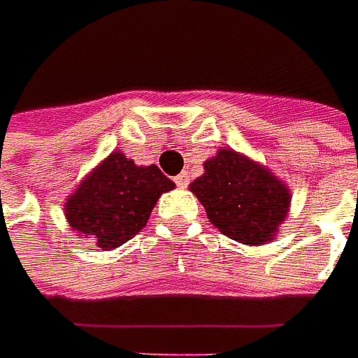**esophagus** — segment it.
Returning a JSON list of instances; mask_svg holds the SVG:
<instances>
[{"instance_id": "esophagus-1", "label": "esophagus", "mask_w": 358, "mask_h": 358, "mask_svg": "<svg viewBox=\"0 0 358 358\" xmlns=\"http://www.w3.org/2000/svg\"><path fill=\"white\" fill-rule=\"evenodd\" d=\"M175 183H177V187H181V189H185V187L189 185V175H187L185 171L179 173V175L175 177Z\"/></svg>"}]
</instances>
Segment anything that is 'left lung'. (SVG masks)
I'll return each instance as SVG.
<instances>
[{
	"mask_svg": "<svg viewBox=\"0 0 358 358\" xmlns=\"http://www.w3.org/2000/svg\"><path fill=\"white\" fill-rule=\"evenodd\" d=\"M189 189L209 221L229 239L259 247L279 235L291 189L275 173L235 149H219Z\"/></svg>",
	"mask_w": 358,
	"mask_h": 358,
	"instance_id": "obj_1",
	"label": "left lung"
}]
</instances>
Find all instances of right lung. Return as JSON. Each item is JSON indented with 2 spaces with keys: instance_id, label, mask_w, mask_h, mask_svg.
<instances>
[{
  "instance_id": "obj_1",
  "label": "right lung",
  "mask_w": 358,
  "mask_h": 358,
  "mask_svg": "<svg viewBox=\"0 0 358 358\" xmlns=\"http://www.w3.org/2000/svg\"><path fill=\"white\" fill-rule=\"evenodd\" d=\"M171 189L175 183L157 165H135L113 151L67 197L65 219L79 239L111 251L147 225L159 197Z\"/></svg>"
}]
</instances>
